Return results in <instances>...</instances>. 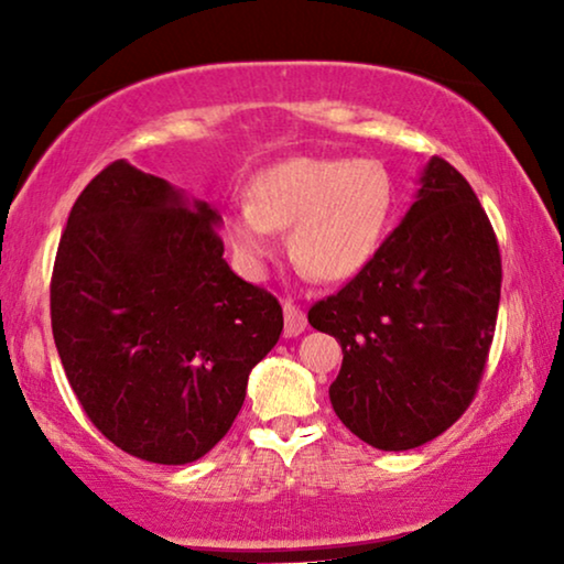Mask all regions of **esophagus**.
I'll list each match as a JSON object with an SVG mask.
<instances>
[{
    "label": "esophagus",
    "instance_id": "esophagus-1",
    "mask_svg": "<svg viewBox=\"0 0 564 564\" xmlns=\"http://www.w3.org/2000/svg\"><path fill=\"white\" fill-rule=\"evenodd\" d=\"M282 311H284V336L292 338V336L303 334V330L307 328L305 313L300 311L295 303H284Z\"/></svg>",
    "mask_w": 564,
    "mask_h": 564
}]
</instances>
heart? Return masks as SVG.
Instances as JSON below:
<instances>
[{"mask_svg":"<svg viewBox=\"0 0 564 564\" xmlns=\"http://www.w3.org/2000/svg\"><path fill=\"white\" fill-rule=\"evenodd\" d=\"M395 187L375 159L292 156L251 180L249 199L226 207L223 228L246 272L259 276L290 230L292 259L318 282L365 272L388 234Z\"/></svg>","mask_w":564,"mask_h":564,"instance_id":"b5f03b06","label":"heart"}]
</instances>
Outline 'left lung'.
I'll use <instances>...</instances> for the list:
<instances>
[{
	"instance_id": "1",
	"label": "left lung",
	"mask_w": 564,
	"mask_h": 564,
	"mask_svg": "<svg viewBox=\"0 0 564 564\" xmlns=\"http://www.w3.org/2000/svg\"><path fill=\"white\" fill-rule=\"evenodd\" d=\"M498 303L488 215L457 169L429 159L413 205L369 267L307 313L341 344L328 395L344 426L382 452L444 434L473 403Z\"/></svg>"
}]
</instances>
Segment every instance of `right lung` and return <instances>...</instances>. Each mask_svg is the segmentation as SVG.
<instances>
[{
  "mask_svg": "<svg viewBox=\"0 0 564 564\" xmlns=\"http://www.w3.org/2000/svg\"><path fill=\"white\" fill-rule=\"evenodd\" d=\"M223 218L126 159L76 199L51 280L61 365L89 421L156 465L205 457L234 426L282 307L223 259Z\"/></svg>",
  "mask_w": 564,
  "mask_h": 564,
  "instance_id": "1",
  "label": "right lung"
}]
</instances>
